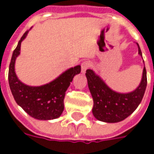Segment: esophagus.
Masks as SVG:
<instances>
[{
    "mask_svg": "<svg viewBox=\"0 0 154 154\" xmlns=\"http://www.w3.org/2000/svg\"><path fill=\"white\" fill-rule=\"evenodd\" d=\"M81 66H82V73H85V72H86V71H87V69L90 67L91 64L89 62L85 61V62H83V63H82V65H81Z\"/></svg>",
    "mask_w": 154,
    "mask_h": 154,
    "instance_id": "1",
    "label": "esophagus"
}]
</instances>
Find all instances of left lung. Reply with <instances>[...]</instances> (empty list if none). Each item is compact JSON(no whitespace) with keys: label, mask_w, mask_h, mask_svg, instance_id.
Listing matches in <instances>:
<instances>
[{"label":"left lung","mask_w":154,"mask_h":154,"mask_svg":"<svg viewBox=\"0 0 154 154\" xmlns=\"http://www.w3.org/2000/svg\"><path fill=\"white\" fill-rule=\"evenodd\" d=\"M137 45L139 54L142 56L139 45L138 44ZM86 76L89 90L93 98V116L98 120L106 123L119 122L130 116L139 106L147 87L145 66L139 86L129 93H119L111 90L91 69L86 71Z\"/></svg>","instance_id":"obj_1"}]
</instances>
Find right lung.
Returning <instances> with one entry per match:
<instances>
[{
  "label": "right lung",
  "instance_id": "1",
  "mask_svg": "<svg viewBox=\"0 0 154 154\" xmlns=\"http://www.w3.org/2000/svg\"><path fill=\"white\" fill-rule=\"evenodd\" d=\"M27 34L28 30L23 35L12 54L8 73L10 88L16 103L31 117L40 120L57 119L63 111L66 91L74 76L81 72V66L71 67L55 80L40 87H29L24 84L15 74V63L20 53L21 42Z\"/></svg>",
  "mask_w": 154,
  "mask_h": 154
}]
</instances>
